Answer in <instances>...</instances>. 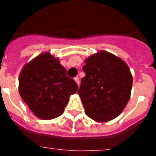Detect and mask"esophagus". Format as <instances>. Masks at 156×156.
I'll list each match as a JSON object with an SVG mask.
<instances>
[{
    "instance_id": "esophagus-1",
    "label": "esophagus",
    "mask_w": 156,
    "mask_h": 156,
    "mask_svg": "<svg viewBox=\"0 0 156 156\" xmlns=\"http://www.w3.org/2000/svg\"><path fill=\"white\" fill-rule=\"evenodd\" d=\"M74 81H75V83L78 84V86H79V84H80V82H79V78H78V77H76V78H74Z\"/></svg>"
}]
</instances>
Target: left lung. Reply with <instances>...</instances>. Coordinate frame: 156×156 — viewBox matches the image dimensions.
<instances>
[{"instance_id":"1","label":"left lung","mask_w":156,"mask_h":156,"mask_svg":"<svg viewBox=\"0 0 156 156\" xmlns=\"http://www.w3.org/2000/svg\"><path fill=\"white\" fill-rule=\"evenodd\" d=\"M78 94L85 113L96 122H107L120 115L130 98L133 77L118 56L100 51L85 60Z\"/></svg>"}]
</instances>
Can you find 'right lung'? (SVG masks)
Wrapping results in <instances>:
<instances>
[{"label": "right lung", "mask_w": 156, "mask_h": 156, "mask_svg": "<svg viewBox=\"0 0 156 156\" xmlns=\"http://www.w3.org/2000/svg\"><path fill=\"white\" fill-rule=\"evenodd\" d=\"M19 94L38 118L51 120L65 111L78 85L66 76L58 57L43 52L23 66L18 79Z\"/></svg>", "instance_id": "obj_1"}]
</instances>
